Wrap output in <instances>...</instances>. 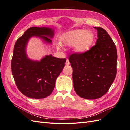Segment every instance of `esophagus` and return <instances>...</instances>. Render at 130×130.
<instances>
[{"instance_id": "esophagus-1", "label": "esophagus", "mask_w": 130, "mask_h": 130, "mask_svg": "<svg viewBox=\"0 0 130 130\" xmlns=\"http://www.w3.org/2000/svg\"><path fill=\"white\" fill-rule=\"evenodd\" d=\"M70 64V62L68 60H66V65H69Z\"/></svg>"}]
</instances>
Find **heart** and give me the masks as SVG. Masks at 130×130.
Returning <instances> with one entry per match:
<instances>
[{
	"instance_id": "obj_1",
	"label": "heart",
	"mask_w": 130,
	"mask_h": 130,
	"mask_svg": "<svg viewBox=\"0 0 130 130\" xmlns=\"http://www.w3.org/2000/svg\"><path fill=\"white\" fill-rule=\"evenodd\" d=\"M95 37L93 32L84 30H76L64 34L61 37L63 44L72 46L77 53H84L88 50L94 42Z\"/></svg>"
}]
</instances>
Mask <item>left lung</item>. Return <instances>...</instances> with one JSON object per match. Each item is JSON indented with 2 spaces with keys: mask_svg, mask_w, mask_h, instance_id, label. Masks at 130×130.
<instances>
[{
  "mask_svg": "<svg viewBox=\"0 0 130 130\" xmlns=\"http://www.w3.org/2000/svg\"><path fill=\"white\" fill-rule=\"evenodd\" d=\"M98 31L96 44L82 53L70 55L74 88L85 99H96L107 93L117 74V53L116 45L103 28Z\"/></svg>",
  "mask_w": 130,
  "mask_h": 130,
  "instance_id": "left-lung-1",
  "label": "left lung"
}]
</instances>
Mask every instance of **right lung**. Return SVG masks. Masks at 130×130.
<instances>
[{
    "instance_id": "1",
    "label": "right lung",
    "mask_w": 130,
    "mask_h": 130,
    "mask_svg": "<svg viewBox=\"0 0 130 130\" xmlns=\"http://www.w3.org/2000/svg\"><path fill=\"white\" fill-rule=\"evenodd\" d=\"M45 36L52 38L54 31L49 27H30L18 39L14 46L11 70L14 81L23 95L32 99H42L52 94L66 61L52 55L45 56L40 61L28 58L26 46L29 39L36 36L52 43L50 38Z\"/></svg>"
}]
</instances>
